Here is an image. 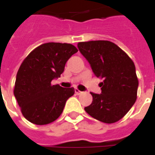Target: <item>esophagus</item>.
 I'll list each match as a JSON object with an SVG mask.
<instances>
[{
    "label": "esophagus",
    "mask_w": 155,
    "mask_h": 155,
    "mask_svg": "<svg viewBox=\"0 0 155 155\" xmlns=\"http://www.w3.org/2000/svg\"><path fill=\"white\" fill-rule=\"evenodd\" d=\"M74 92H75V94H81V93H82L81 91H79V90H78L77 88H76V89L74 90Z\"/></svg>",
    "instance_id": "obj_1"
}]
</instances>
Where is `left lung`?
I'll use <instances>...</instances> for the list:
<instances>
[{"label": "left lung", "mask_w": 155, "mask_h": 155, "mask_svg": "<svg viewBox=\"0 0 155 155\" xmlns=\"http://www.w3.org/2000/svg\"><path fill=\"white\" fill-rule=\"evenodd\" d=\"M78 49L90 63L94 75L104 80L100 84L101 94L91 93L93 101L84 110L101 122H117L137 99L139 81L134 62L110 41L80 42Z\"/></svg>", "instance_id": "1"}]
</instances>
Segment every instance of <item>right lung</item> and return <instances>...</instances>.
<instances>
[{
    "label": "right lung",
    "instance_id": "1",
    "mask_svg": "<svg viewBox=\"0 0 155 155\" xmlns=\"http://www.w3.org/2000/svg\"><path fill=\"white\" fill-rule=\"evenodd\" d=\"M78 50L66 43L49 42L32 51L22 62L15 79L14 95L26 120L38 125L59 118L74 89L51 84Z\"/></svg>",
    "mask_w": 155,
    "mask_h": 155
}]
</instances>
